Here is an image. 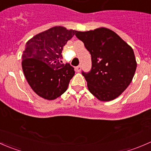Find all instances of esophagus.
Masks as SVG:
<instances>
[{"mask_svg":"<svg viewBox=\"0 0 151 151\" xmlns=\"http://www.w3.org/2000/svg\"><path fill=\"white\" fill-rule=\"evenodd\" d=\"M75 69H76V71H77V72H80V71H81V66L80 65V66H76Z\"/></svg>","mask_w":151,"mask_h":151,"instance_id":"34e87169","label":"esophagus"}]
</instances>
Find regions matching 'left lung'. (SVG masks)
I'll return each instance as SVG.
<instances>
[{"mask_svg":"<svg viewBox=\"0 0 151 151\" xmlns=\"http://www.w3.org/2000/svg\"><path fill=\"white\" fill-rule=\"evenodd\" d=\"M91 55V71H82L90 92L100 101L119 96L132 82L137 68L132 48L108 28L77 31Z\"/></svg>","mask_w":151,"mask_h":151,"instance_id":"left-lung-1","label":"left lung"}]
</instances>
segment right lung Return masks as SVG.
Returning a JSON list of instances; mask_svg holds the SVG:
<instances>
[{
    "label": "right lung",
    "instance_id": "right-lung-1",
    "mask_svg": "<svg viewBox=\"0 0 151 151\" xmlns=\"http://www.w3.org/2000/svg\"><path fill=\"white\" fill-rule=\"evenodd\" d=\"M76 32L61 26L53 27L33 36L25 45L22 71L28 84L39 96L53 100L66 91L74 75V67L59 60L63 47Z\"/></svg>",
    "mask_w": 151,
    "mask_h": 151
}]
</instances>
